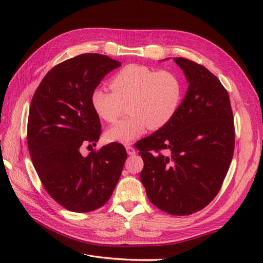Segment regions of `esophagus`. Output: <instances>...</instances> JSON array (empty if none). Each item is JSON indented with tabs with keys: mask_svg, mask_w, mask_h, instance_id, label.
I'll list each match as a JSON object with an SVG mask.
<instances>
[{
	"mask_svg": "<svg viewBox=\"0 0 263 263\" xmlns=\"http://www.w3.org/2000/svg\"><path fill=\"white\" fill-rule=\"evenodd\" d=\"M126 151H127V154H128L129 156L136 155V150H135V148L132 147V146H126Z\"/></svg>",
	"mask_w": 263,
	"mask_h": 263,
	"instance_id": "34e87169",
	"label": "esophagus"
}]
</instances>
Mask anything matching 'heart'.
Returning a JSON list of instances; mask_svg holds the SVG:
<instances>
[{
    "label": "heart",
    "mask_w": 263,
    "mask_h": 263,
    "mask_svg": "<svg viewBox=\"0 0 263 263\" xmlns=\"http://www.w3.org/2000/svg\"><path fill=\"white\" fill-rule=\"evenodd\" d=\"M113 92L97 87L91 93L93 109L107 123H115L127 105L129 116L122 119L105 137L110 142L129 144L148 128L157 130L171 122L183 99V83L171 71L128 65L109 81Z\"/></svg>",
    "instance_id": "heart-1"
}]
</instances>
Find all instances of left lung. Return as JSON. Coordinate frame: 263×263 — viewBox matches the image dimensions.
Wrapping results in <instances>:
<instances>
[{"mask_svg": "<svg viewBox=\"0 0 263 263\" xmlns=\"http://www.w3.org/2000/svg\"><path fill=\"white\" fill-rule=\"evenodd\" d=\"M189 87L177 114L135 145L144 160L140 180L159 210L184 216L217 195L232 162L235 127L229 95L198 63L174 58Z\"/></svg>", "mask_w": 263, "mask_h": 263, "instance_id": "1", "label": "left lung"}]
</instances>
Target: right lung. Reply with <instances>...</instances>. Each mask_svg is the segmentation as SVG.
Listing matches in <instances>:
<instances>
[{
    "instance_id": "right-lung-1",
    "label": "right lung",
    "mask_w": 263,
    "mask_h": 263,
    "mask_svg": "<svg viewBox=\"0 0 263 263\" xmlns=\"http://www.w3.org/2000/svg\"><path fill=\"white\" fill-rule=\"evenodd\" d=\"M119 66L104 54H79L54 66L31 99L27 123L31 161L48 194L71 212L102 208L122 174L127 153L118 142L86 157L80 153L102 133L91 93Z\"/></svg>"
}]
</instances>
